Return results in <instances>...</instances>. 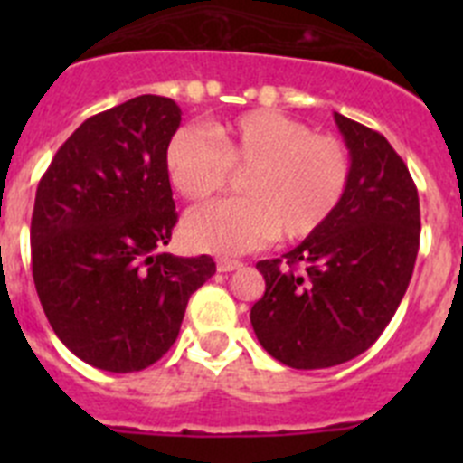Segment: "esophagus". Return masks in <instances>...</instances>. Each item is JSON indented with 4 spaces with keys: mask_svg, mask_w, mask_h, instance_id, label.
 I'll return each mask as SVG.
<instances>
[{
    "mask_svg": "<svg viewBox=\"0 0 463 463\" xmlns=\"http://www.w3.org/2000/svg\"><path fill=\"white\" fill-rule=\"evenodd\" d=\"M243 264H241L239 260H227V257H222V260H218V271L220 273H227V271H236V269H241Z\"/></svg>",
    "mask_w": 463,
    "mask_h": 463,
    "instance_id": "34e87169",
    "label": "esophagus"
}]
</instances>
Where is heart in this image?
Returning a JSON list of instances; mask_svg holds the SVG:
<instances>
[{
  "mask_svg": "<svg viewBox=\"0 0 463 463\" xmlns=\"http://www.w3.org/2000/svg\"><path fill=\"white\" fill-rule=\"evenodd\" d=\"M175 192L190 202H211L245 174V199L199 208L183 222L194 250L236 255L273 236L304 241L320 232L345 196L353 159L334 134H315L280 110L255 109L215 122L211 132L183 127L166 148Z\"/></svg>",
  "mask_w": 463,
  "mask_h": 463,
  "instance_id": "1",
  "label": "heart"
}]
</instances>
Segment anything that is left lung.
<instances>
[{"label":"left lung","mask_w":463,"mask_h":463,"mask_svg":"<svg viewBox=\"0 0 463 463\" xmlns=\"http://www.w3.org/2000/svg\"><path fill=\"white\" fill-rule=\"evenodd\" d=\"M353 175L329 222L282 260H261L250 322L292 369H329L369 350L406 294L420 250V196L380 132L334 113Z\"/></svg>","instance_id":"left-lung-1"}]
</instances>
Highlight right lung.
<instances>
[{
	"mask_svg": "<svg viewBox=\"0 0 463 463\" xmlns=\"http://www.w3.org/2000/svg\"><path fill=\"white\" fill-rule=\"evenodd\" d=\"M174 99L141 94L88 118L36 187L32 276L57 338L90 366L141 371L166 354L213 257L162 252L178 222L166 148Z\"/></svg>",
	"mask_w": 463,
	"mask_h": 463,
	"instance_id": "right-lung-1",
	"label": "right lung"
}]
</instances>
